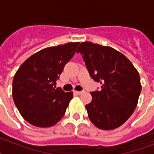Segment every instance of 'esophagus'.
<instances>
[{
	"instance_id": "obj_1",
	"label": "esophagus",
	"mask_w": 154,
	"mask_h": 154,
	"mask_svg": "<svg viewBox=\"0 0 154 154\" xmlns=\"http://www.w3.org/2000/svg\"><path fill=\"white\" fill-rule=\"evenodd\" d=\"M84 92H85V91H74V93H75V94H78V95H81V94H83Z\"/></svg>"
}]
</instances>
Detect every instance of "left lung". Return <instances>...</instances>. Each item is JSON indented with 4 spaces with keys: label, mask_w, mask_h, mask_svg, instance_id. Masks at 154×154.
<instances>
[{
    "label": "left lung",
    "mask_w": 154,
    "mask_h": 154,
    "mask_svg": "<svg viewBox=\"0 0 154 154\" xmlns=\"http://www.w3.org/2000/svg\"><path fill=\"white\" fill-rule=\"evenodd\" d=\"M77 53L82 55L90 77L101 85L91 92L85 105L92 123L105 130L123 125L133 114L141 91L140 76L130 60L109 46L82 42Z\"/></svg>",
    "instance_id": "1"
}]
</instances>
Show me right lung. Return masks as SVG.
<instances>
[{
  "label": "right lung",
  "instance_id": "add662e5",
  "mask_svg": "<svg viewBox=\"0 0 154 154\" xmlns=\"http://www.w3.org/2000/svg\"><path fill=\"white\" fill-rule=\"evenodd\" d=\"M78 45L72 42L42 49L28 58L16 72L13 101L24 119L32 125L53 126L65 115L72 92L56 89V84Z\"/></svg>",
  "mask_w": 154,
  "mask_h": 154
}]
</instances>
